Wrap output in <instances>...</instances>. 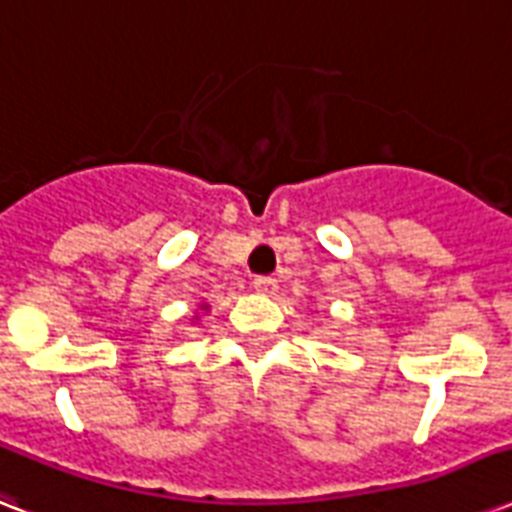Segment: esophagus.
<instances>
[{"label": "esophagus", "instance_id": "esophagus-1", "mask_svg": "<svg viewBox=\"0 0 512 512\" xmlns=\"http://www.w3.org/2000/svg\"><path fill=\"white\" fill-rule=\"evenodd\" d=\"M252 287H255L257 295H273L279 284H276V279H273V276H255Z\"/></svg>", "mask_w": 512, "mask_h": 512}]
</instances>
